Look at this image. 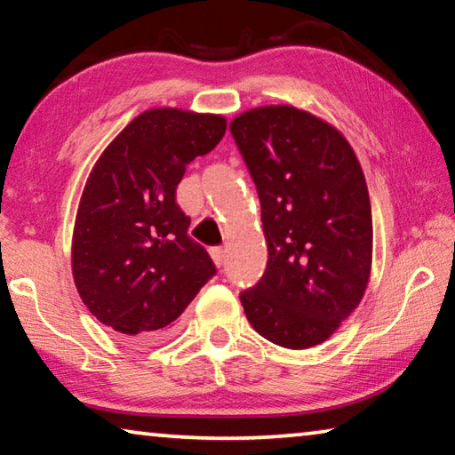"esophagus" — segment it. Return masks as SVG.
I'll return each instance as SVG.
<instances>
[{
  "mask_svg": "<svg viewBox=\"0 0 455 455\" xmlns=\"http://www.w3.org/2000/svg\"><path fill=\"white\" fill-rule=\"evenodd\" d=\"M211 257L214 260V265L220 267L222 263H225V249H222V246H212Z\"/></svg>",
  "mask_w": 455,
  "mask_h": 455,
  "instance_id": "34e87169",
  "label": "esophagus"
}]
</instances>
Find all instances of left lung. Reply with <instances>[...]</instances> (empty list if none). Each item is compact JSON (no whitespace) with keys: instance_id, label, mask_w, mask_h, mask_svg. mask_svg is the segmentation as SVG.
<instances>
[{"instance_id":"8db88e82","label":"left lung","mask_w":455,"mask_h":455,"mask_svg":"<svg viewBox=\"0 0 455 455\" xmlns=\"http://www.w3.org/2000/svg\"><path fill=\"white\" fill-rule=\"evenodd\" d=\"M257 184L265 275L241 292L252 329L284 349L335 333L365 295L373 257L367 182L351 144L295 106H260L230 122Z\"/></svg>"}]
</instances>
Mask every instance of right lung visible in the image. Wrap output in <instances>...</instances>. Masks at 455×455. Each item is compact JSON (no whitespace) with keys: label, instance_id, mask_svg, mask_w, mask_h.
<instances>
[{"label":"right lung","instance_id":"obj_1","mask_svg":"<svg viewBox=\"0 0 455 455\" xmlns=\"http://www.w3.org/2000/svg\"><path fill=\"white\" fill-rule=\"evenodd\" d=\"M227 132L220 114L152 108L100 154L72 236V275L84 305L126 337L163 333L217 273L188 236L176 204L187 164Z\"/></svg>","mask_w":455,"mask_h":455}]
</instances>
